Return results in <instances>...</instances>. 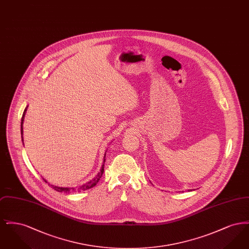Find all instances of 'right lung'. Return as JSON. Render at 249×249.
<instances>
[{
  "mask_svg": "<svg viewBox=\"0 0 249 249\" xmlns=\"http://www.w3.org/2000/svg\"><path fill=\"white\" fill-rule=\"evenodd\" d=\"M27 108L28 107L25 108V110H24L23 115H22V118H21V124H20V131H21V139H22V142H23V121L24 118H25V114H26V111H27ZM24 144V142H23ZM106 155L105 154V159H104V163H103V165H102V168H101V170H100V172L95 176L94 178H92L90 181H89V182H87L86 184H83V185H81V186H79V187H73V188H70V187H59V186H55V185H50L54 190H56V191H58V192H64V193H72V192H79V191H84V190H89V189H91V188H93L95 185L99 182V180H100V178H102V176H103V174H104V170H105V162H106ZM47 183H48V181L45 179V178H43Z\"/></svg>",
  "mask_w": 249,
  "mask_h": 249,
  "instance_id": "obj_1",
  "label": "right lung"
}]
</instances>
